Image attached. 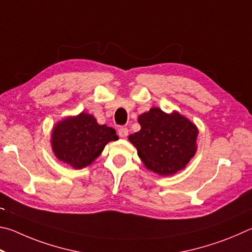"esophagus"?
Listing matches in <instances>:
<instances>
[{"label": "esophagus", "mask_w": 252, "mask_h": 252, "mask_svg": "<svg viewBox=\"0 0 252 252\" xmlns=\"http://www.w3.org/2000/svg\"><path fill=\"white\" fill-rule=\"evenodd\" d=\"M118 135H119V137L126 138L127 135H128V129H127L126 127H119V128H118Z\"/></svg>", "instance_id": "34e87169"}]
</instances>
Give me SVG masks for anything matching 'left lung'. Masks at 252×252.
Returning a JSON list of instances; mask_svg holds the SVG:
<instances>
[{"instance_id": "1", "label": "left lung", "mask_w": 252, "mask_h": 252, "mask_svg": "<svg viewBox=\"0 0 252 252\" xmlns=\"http://www.w3.org/2000/svg\"><path fill=\"white\" fill-rule=\"evenodd\" d=\"M138 122L142 128L128 138L148 169L173 175L195 155L198 129L180 114L168 115L154 107L140 115Z\"/></svg>"}]
</instances>
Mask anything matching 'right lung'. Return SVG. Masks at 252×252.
<instances>
[{"instance_id":"add662e5","label":"right lung","mask_w":252,"mask_h":252,"mask_svg":"<svg viewBox=\"0 0 252 252\" xmlns=\"http://www.w3.org/2000/svg\"><path fill=\"white\" fill-rule=\"evenodd\" d=\"M117 139L112 127L98 125L92 115L81 113L57 124L52 133V147L60 160L79 169L91 165L108 142Z\"/></svg>"}]
</instances>
